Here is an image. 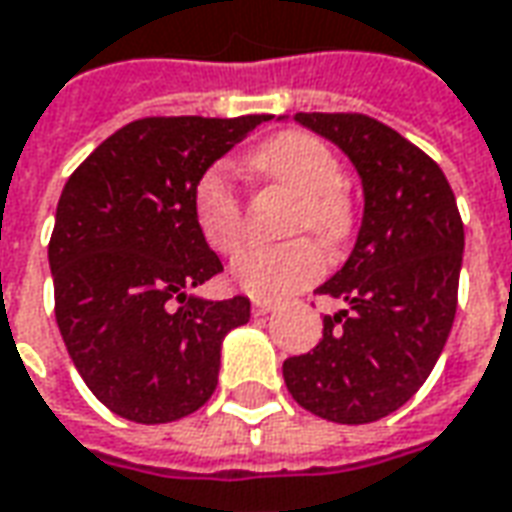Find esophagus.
I'll use <instances>...</instances> for the list:
<instances>
[{"mask_svg": "<svg viewBox=\"0 0 512 512\" xmlns=\"http://www.w3.org/2000/svg\"><path fill=\"white\" fill-rule=\"evenodd\" d=\"M274 311V302H266V300H255L252 302V314L255 316H266Z\"/></svg>", "mask_w": 512, "mask_h": 512, "instance_id": "esophagus-1", "label": "esophagus"}]
</instances>
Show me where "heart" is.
<instances>
[{"mask_svg": "<svg viewBox=\"0 0 512 512\" xmlns=\"http://www.w3.org/2000/svg\"><path fill=\"white\" fill-rule=\"evenodd\" d=\"M249 168L263 182L294 198L288 229H308L322 243H339L350 232L353 212L342 193V168L322 139L285 131L263 142L249 156ZM196 224L215 252L232 255L243 241L241 198L227 170L212 168L201 176L193 198ZM325 269V255L314 241L297 238L283 246H249L232 260V280L255 300H283L314 283Z\"/></svg>", "mask_w": 512, "mask_h": 512, "instance_id": "1", "label": "heart"}]
</instances>
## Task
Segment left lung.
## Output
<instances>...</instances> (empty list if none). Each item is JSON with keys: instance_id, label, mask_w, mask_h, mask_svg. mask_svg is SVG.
<instances>
[{"instance_id": "8db88e82", "label": "left lung", "mask_w": 512, "mask_h": 512, "mask_svg": "<svg viewBox=\"0 0 512 512\" xmlns=\"http://www.w3.org/2000/svg\"><path fill=\"white\" fill-rule=\"evenodd\" d=\"M294 120L353 162L364 212L350 257L316 288L347 308L325 316L311 353L285 358V387L325 420L373 423L423 387L446 347L465 252L457 198L429 156L373 117Z\"/></svg>"}]
</instances>
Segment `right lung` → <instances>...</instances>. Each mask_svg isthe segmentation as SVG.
I'll return each instance as SVG.
<instances>
[{"instance_id": "obj_1", "label": "right lung", "mask_w": 512, "mask_h": 512, "mask_svg": "<svg viewBox=\"0 0 512 512\" xmlns=\"http://www.w3.org/2000/svg\"><path fill=\"white\" fill-rule=\"evenodd\" d=\"M266 120L145 117L64 184L50 238L55 319L86 387L114 415L170 423L218 387L221 344L252 305L193 294L224 269L193 198L201 176Z\"/></svg>"}]
</instances>
